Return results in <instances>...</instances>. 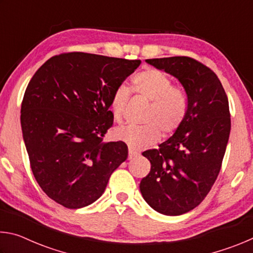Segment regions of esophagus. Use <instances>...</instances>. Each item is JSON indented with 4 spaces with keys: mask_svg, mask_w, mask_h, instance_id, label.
Returning <instances> with one entry per match:
<instances>
[{
    "mask_svg": "<svg viewBox=\"0 0 253 253\" xmlns=\"http://www.w3.org/2000/svg\"><path fill=\"white\" fill-rule=\"evenodd\" d=\"M138 155H139L138 153L132 152V151H130V149H129V152H128V160H132V158L138 157Z\"/></svg>",
    "mask_w": 253,
    "mask_h": 253,
    "instance_id": "34e87169",
    "label": "esophagus"
}]
</instances>
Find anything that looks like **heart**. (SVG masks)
<instances>
[{
    "label": "heart",
    "mask_w": 253,
    "mask_h": 253,
    "mask_svg": "<svg viewBox=\"0 0 253 253\" xmlns=\"http://www.w3.org/2000/svg\"><path fill=\"white\" fill-rule=\"evenodd\" d=\"M132 85L137 97L149 104L144 118L143 127L124 126L115 131L119 140L131 149L152 146L165 135L173 134L181 126L186 115L187 101L183 89L172 84V79L160 69L146 68L132 77ZM129 90L125 85H118L111 95L110 109L117 122H121L129 100Z\"/></svg>",
    "instance_id": "obj_1"
}]
</instances>
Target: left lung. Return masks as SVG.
Returning a JSON list of instances; mask_svg holds the SVG:
<instances>
[{
    "mask_svg": "<svg viewBox=\"0 0 253 253\" xmlns=\"http://www.w3.org/2000/svg\"><path fill=\"white\" fill-rule=\"evenodd\" d=\"M146 61L176 77L185 89L187 108L175 134L143 153L151 172L139 188L155 211L181 215L207 198L220 173L231 130L228 96L217 76L193 58Z\"/></svg>",
    "mask_w": 253,
    "mask_h": 253,
    "instance_id": "1",
    "label": "left lung"
}]
</instances>
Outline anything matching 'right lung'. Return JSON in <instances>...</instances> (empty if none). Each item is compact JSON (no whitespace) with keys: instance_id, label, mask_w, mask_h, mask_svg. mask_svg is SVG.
Segmentation results:
<instances>
[{"instance_id":"1","label":"right lung","mask_w":253,"mask_h":253,"mask_svg":"<svg viewBox=\"0 0 253 253\" xmlns=\"http://www.w3.org/2000/svg\"><path fill=\"white\" fill-rule=\"evenodd\" d=\"M140 60L65 52L51 57L30 80L21 126L34 178L67 209L104 193L111 173L127 158V145L105 143L113 126L111 95Z\"/></svg>"}]
</instances>
